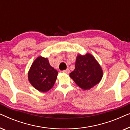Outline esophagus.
Wrapping results in <instances>:
<instances>
[{
    "label": "esophagus",
    "mask_w": 130,
    "mask_h": 130,
    "mask_svg": "<svg viewBox=\"0 0 130 130\" xmlns=\"http://www.w3.org/2000/svg\"><path fill=\"white\" fill-rule=\"evenodd\" d=\"M64 73H66V74H69L70 73V70H69V69H66V70H63V72H62Z\"/></svg>",
    "instance_id": "esophagus-1"
}]
</instances>
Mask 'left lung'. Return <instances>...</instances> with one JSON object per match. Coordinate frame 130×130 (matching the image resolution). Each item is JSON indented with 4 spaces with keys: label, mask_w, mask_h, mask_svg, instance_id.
<instances>
[{
    "label": "left lung",
    "mask_w": 130,
    "mask_h": 130,
    "mask_svg": "<svg viewBox=\"0 0 130 130\" xmlns=\"http://www.w3.org/2000/svg\"><path fill=\"white\" fill-rule=\"evenodd\" d=\"M102 76V67L90 53L78 55L75 69L70 73V77L83 90H89L98 84Z\"/></svg>",
    "instance_id": "1"
}]
</instances>
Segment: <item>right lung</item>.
Wrapping results in <instances>:
<instances>
[{
    "label": "right lung",
    "mask_w": 130,
    "mask_h": 130,
    "mask_svg": "<svg viewBox=\"0 0 130 130\" xmlns=\"http://www.w3.org/2000/svg\"><path fill=\"white\" fill-rule=\"evenodd\" d=\"M58 72L50 64L47 58L39 56L34 60L28 73V80L38 91L46 92L54 86Z\"/></svg>",
    "instance_id": "1"
}]
</instances>
